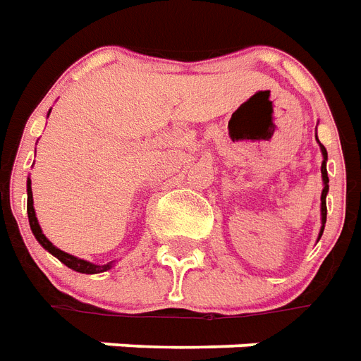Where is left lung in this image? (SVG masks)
<instances>
[{
	"mask_svg": "<svg viewBox=\"0 0 361 361\" xmlns=\"http://www.w3.org/2000/svg\"><path fill=\"white\" fill-rule=\"evenodd\" d=\"M322 146V154H324V164H322V178H324V190H322V222L325 224V219H327V205H325V196H327V190H329V177H327V169H325V161H327V150H325L324 145ZM322 232H324V226H322ZM322 232H319V238H322Z\"/></svg>",
	"mask_w": 361,
	"mask_h": 361,
	"instance_id": "left-lung-1",
	"label": "left lung"
}]
</instances>
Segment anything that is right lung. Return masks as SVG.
Masks as SVG:
<instances>
[{
    "label": "right lung",
    "instance_id": "add662e5",
    "mask_svg": "<svg viewBox=\"0 0 361 361\" xmlns=\"http://www.w3.org/2000/svg\"><path fill=\"white\" fill-rule=\"evenodd\" d=\"M28 221H30V228L36 235V240L42 243L43 247L47 249L49 253H53L59 259L61 262H64L68 268H72L75 272H81V274H99V272H104L108 268L112 267V262H108V264H91V262L83 261V259H78L74 255H68L61 249H56L53 243L49 242L45 234L42 232L39 228V222L36 219V211H34V200H32V186H30V180H28Z\"/></svg>",
    "mask_w": 361,
    "mask_h": 361
}]
</instances>
